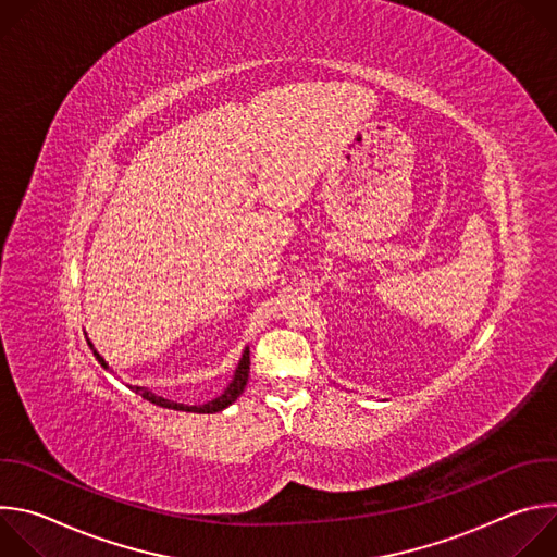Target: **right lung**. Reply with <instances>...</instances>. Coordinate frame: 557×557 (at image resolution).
I'll list each match as a JSON object with an SVG mask.
<instances>
[{
    "instance_id": "right-lung-1",
    "label": "right lung",
    "mask_w": 557,
    "mask_h": 557,
    "mask_svg": "<svg viewBox=\"0 0 557 557\" xmlns=\"http://www.w3.org/2000/svg\"><path fill=\"white\" fill-rule=\"evenodd\" d=\"M88 344H90V339H88ZM90 348H92V352H95V357L99 359V363L108 370V363H106V359L95 350V346L90 344ZM249 366H251V359H249V348H245V352H243V359H240V363H237V368H235V374H233V381L226 385V389L220 394V396H215V399H211V401H207V404H202V406H185V404H176V401H170V399H163V396H158V394H153L149 387H140V385H129L136 394H140L145 401H149V404H153V406H161V408H168V410H178V412H196V414H213V412H222L224 408H228L237 396H240L243 392H245V387H247V381H249Z\"/></svg>"
}]
</instances>
